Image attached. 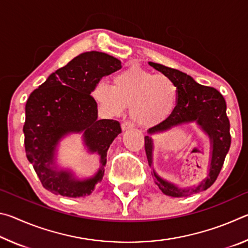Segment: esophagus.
I'll return each mask as SVG.
<instances>
[{"label":"esophagus","mask_w":248,"mask_h":248,"mask_svg":"<svg viewBox=\"0 0 248 248\" xmlns=\"http://www.w3.org/2000/svg\"><path fill=\"white\" fill-rule=\"evenodd\" d=\"M133 127H134V124L131 123V121H124V123H123V124H121V128H123V130L132 129Z\"/></svg>","instance_id":"obj_1"}]
</instances>
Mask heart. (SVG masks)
Masks as SVG:
<instances>
[{
    "mask_svg": "<svg viewBox=\"0 0 248 248\" xmlns=\"http://www.w3.org/2000/svg\"><path fill=\"white\" fill-rule=\"evenodd\" d=\"M93 97L108 115H121L131 108L133 120L142 127H154L173 114L179 91L174 79L164 74L131 65L112 78V85L96 83Z\"/></svg>",
    "mask_w": 248,
    "mask_h": 248,
    "instance_id": "obj_1",
    "label": "heart"
}]
</instances>
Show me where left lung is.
I'll return each mask as SVG.
<instances>
[{
    "label": "left lung",
    "instance_id": "obj_1",
    "mask_svg": "<svg viewBox=\"0 0 248 248\" xmlns=\"http://www.w3.org/2000/svg\"><path fill=\"white\" fill-rule=\"evenodd\" d=\"M149 64L174 79L179 91L177 106L173 114L162 124L150 128L149 133L165 131L175 125L195 121L210 137L212 143V156L209 175L207 179H204L196 188L180 189L175 185L158 177L153 170L155 183L163 194L170 197H186L208 189L219 176L231 145L230 121L226 116L225 99L219 91L210 86L200 85L186 73L153 62H149ZM144 148L149 165L152 166L153 143L149 136L144 137Z\"/></svg>",
    "mask_w": 248,
    "mask_h": 248
}]
</instances>
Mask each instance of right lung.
<instances>
[{
    "mask_svg": "<svg viewBox=\"0 0 248 248\" xmlns=\"http://www.w3.org/2000/svg\"><path fill=\"white\" fill-rule=\"evenodd\" d=\"M120 69L121 62L107 53L84 52L50 74L29 95L23 128L25 151L41 185L52 194L85 197L102 180L107 151L121 127L117 120H97V103L91 94L96 83ZM82 131L90 152L101 155L102 167L94 178L78 181L68 172H58L49 165L61 138Z\"/></svg>",
    "mask_w": 248,
    "mask_h": 248,
    "instance_id": "add662e5",
    "label": "right lung"
}]
</instances>
